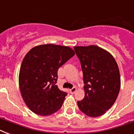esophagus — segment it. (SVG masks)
Masks as SVG:
<instances>
[{
  "label": "esophagus",
  "mask_w": 134,
  "mask_h": 134,
  "mask_svg": "<svg viewBox=\"0 0 134 134\" xmlns=\"http://www.w3.org/2000/svg\"><path fill=\"white\" fill-rule=\"evenodd\" d=\"M76 87H74L73 88H71V89L69 90V92H70V93L71 94H74L75 93V92L76 91Z\"/></svg>",
  "instance_id": "esophagus-1"
}]
</instances>
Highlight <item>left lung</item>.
I'll return each instance as SVG.
<instances>
[{"label": "left lung", "mask_w": 134, "mask_h": 134, "mask_svg": "<svg viewBox=\"0 0 134 134\" xmlns=\"http://www.w3.org/2000/svg\"><path fill=\"white\" fill-rule=\"evenodd\" d=\"M83 75V99L78 106L86 115L101 116L115 102L120 89V74L113 56L95 45L74 46Z\"/></svg>", "instance_id": "1"}]
</instances>
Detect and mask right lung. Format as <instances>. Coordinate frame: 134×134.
Instances as JSON below:
<instances>
[{"mask_svg":"<svg viewBox=\"0 0 134 134\" xmlns=\"http://www.w3.org/2000/svg\"><path fill=\"white\" fill-rule=\"evenodd\" d=\"M74 54L69 46L48 44L35 46L25 55L19 85L25 104L34 113L50 115L61 108L67 93L55 85L58 70Z\"/></svg>","mask_w":134,"mask_h":134,"instance_id":"add662e5","label":"right lung"}]
</instances>
